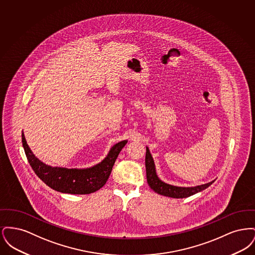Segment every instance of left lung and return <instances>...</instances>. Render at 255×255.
I'll return each instance as SVG.
<instances>
[{
	"instance_id": "1",
	"label": "left lung",
	"mask_w": 255,
	"mask_h": 255,
	"mask_svg": "<svg viewBox=\"0 0 255 255\" xmlns=\"http://www.w3.org/2000/svg\"><path fill=\"white\" fill-rule=\"evenodd\" d=\"M145 167L147 182H148L149 186L151 187V189H153L158 194L163 195V196L170 197V198L181 199V198L190 197L198 192L205 190L209 185H211L213 182H215V180H214L212 182H207L205 184L191 186V187L175 186V185H171L166 182H162L157 175L155 162H154V159L152 158V155H151L148 147H146Z\"/></svg>"
}]
</instances>
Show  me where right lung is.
Here are the masks:
<instances>
[{
    "label": "right lung",
    "mask_w": 255,
    "mask_h": 255,
    "mask_svg": "<svg viewBox=\"0 0 255 255\" xmlns=\"http://www.w3.org/2000/svg\"><path fill=\"white\" fill-rule=\"evenodd\" d=\"M22 142L30 166L48 186L61 193L82 195L94 193L106 183L115 161L127 140H122L113 146L106 158L97 165L83 169L52 167L42 162L27 145L24 132L22 133Z\"/></svg>",
    "instance_id": "1"
}]
</instances>
